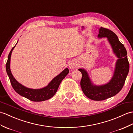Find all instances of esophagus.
Instances as JSON below:
<instances>
[{
    "instance_id": "34e87169",
    "label": "esophagus",
    "mask_w": 133,
    "mask_h": 133,
    "mask_svg": "<svg viewBox=\"0 0 133 133\" xmlns=\"http://www.w3.org/2000/svg\"><path fill=\"white\" fill-rule=\"evenodd\" d=\"M76 66H77L76 63L75 62H71L69 64V68H70V69H71V70L75 69V68L76 67Z\"/></svg>"
}]
</instances>
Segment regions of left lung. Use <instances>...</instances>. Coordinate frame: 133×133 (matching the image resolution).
I'll list each match as a JSON object with an SVG mask.
<instances>
[{"mask_svg":"<svg viewBox=\"0 0 133 133\" xmlns=\"http://www.w3.org/2000/svg\"><path fill=\"white\" fill-rule=\"evenodd\" d=\"M97 37L107 38L113 52L118 58L112 79L105 84L96 85L92 83L87 71L81 68L78 70L82 74L81 86L83 93L92 100L101 101L114 96L121 90L129 73V63L124 45L120 42L115 33L108 29L101 27Z\"/></svg>","mask_w":133,"mask_h":133,"instance_id":"obj_1","label":"left lung"}]
</instances>
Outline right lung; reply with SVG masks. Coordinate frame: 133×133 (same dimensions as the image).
Instances as JSON below:
<instances>
[{"instance_id": "add662e5", "label": "right lung", "mask_w": 133, "mask_h": 133, "mask_svg": "<svg viewBox=\"0 0 133 133\" xmlns=\"http://www.w3.org/2000/svg\"><path fill=\"white\" fill-rule=\"evenodd\" d=\"M18 42V41H17ZM16 43V44H17ZM12 48L8 55V60L6 63L5 68L7 75L10 78L12 87L18 94L25 97L32 101H43L47 100L51 98L56 93L58 88L62 80L69 72V69L66 68L59 75L55 76L52 81L49 83V84L45 87L40 89H31L27 88L18 83L15 79L10 69V61L12 50L14 48Z\"/></svg>"}]
</instances>
